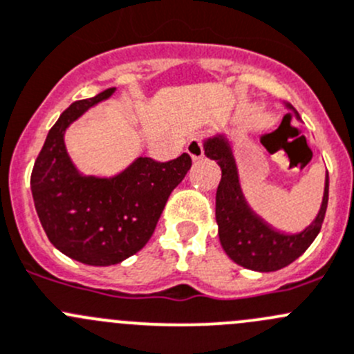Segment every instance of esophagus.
<instances>
[{"instance_id": "obj_1", "label": "esophagus", "mask_w": 354, "mask_h": 354, "mask_svg": "<svg viewBox=\"0 0 354 354\" xmlns=\"http://www.w3.org/2000/svg\"><path fill=\"white\" fill-rule=\"evenodd\" d=\"M187 152L194 160L202 159L204 157V142H202V138H198V136L192 138L187 145Z\"/></svg>"}]
</instances>
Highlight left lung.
<instances>
[{
    "instance_id": "1",
    "label": "left lung",
    "mask_w": 354,
    "mask_h": 354,
    "mask_svg": "<svg viewBox=\"0 0 354 354\" xmlns=\"http://www.w3.org/2000/svg\"><path fill=\"white\" fill-rule=\"evenodd\" d=\"M289 109L292 107L289 105ZM204 152L221 167V181L216 190V223L225 252L236 264L254 272H277L296 261L322 230L328 204V174L317 219L297 235H283L270 228L247 205L240 190L235 159L225 136L205 140Z\"/></svg>"
}]
</instances>
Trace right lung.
I'll use <instances>...</instances> for the list:
<instances>
[{
    "instance_id": "right-lung-1",
    "label": "right lung",
    "mask_w": 354,
    "mask_h": 354,
    "mask_svg": "<svg viewBox=\"0 0 354 354\" xmlns=\"http://www.w3.org/2000/svg\"><path fill=\"white\" fill-rule=\"evenodd\" d=\"M114 88L65 109L34 162L30 190L43 230L60 252L91 266H111L143 249L171 192L192 167L188 153L167 162L140 157L114 178L81 176L65 150L72 121Z\"/></svg>"
}]
</instances>
